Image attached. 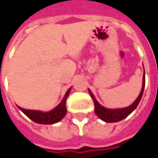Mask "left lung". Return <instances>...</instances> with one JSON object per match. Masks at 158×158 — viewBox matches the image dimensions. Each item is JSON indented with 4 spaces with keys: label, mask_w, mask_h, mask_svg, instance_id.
<instances>
[{
    "label": "left lung",
    "mask_w": 158,
    "mask_h": 158,
    "mask_svg": "<svg viewBox=\"0 0 158 158\" xmlns=\"http://www.w3.org/2000/svg\"><path fill=\"white\" fill-rule=\"evenodd\" d=\"M144 83H145V79H144V73H143V87L142 89H141V92L138 96V98L135 101V102L130 105L129 107H126V108H123V109H117V110H110V109H106L104 107H102V105H100V103L96 101V99L94 98L92 92L89 89V95L90 97L92 98L93 100V102H94V107H95V113L97 114V116L106 122V123H116V122H119L121 120H123L124 118H126L133 110H135L140 100L142 99L143 92V89H144Z\"/></svg>",
    "instance_id": "8db88e82"
}]
</instances>
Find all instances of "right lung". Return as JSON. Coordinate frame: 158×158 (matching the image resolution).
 <instances>
[{"mask_svg": "<svg viewBox=\"0 0 158 158\" xmlns=\"http://www.w3.org/2000/svg\"><path fill=\"white\" fill-rule=\"evenodd\" d=\"M69 91H70V89L66 92V95L63 98L62 102L54 110L48 111V112H42L39 110H25L19 106H18V108L35 123H41V124H53V123L59 122L66 115V113H67L66 101L69 94Z\"/></svg>", "mask_w": 158, "mask_h": 158, "instance_id": "obj_1", "label": "right lung"}]
</instances>
